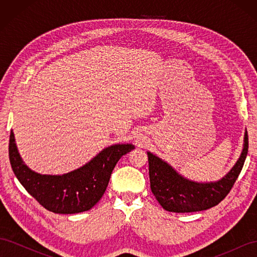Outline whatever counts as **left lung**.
I'll return each mask as SVG.
<instances>
[{
    "mask_svg": "<svg viewBox=\"0 0 257 257\" xmlns=\"http://www.w3.org/2000/svg\"><path fill=\"white\" fill-rule=\"evenodd\" d=\"M248 149L247 132L241 155L230 172L215 182L199 183L179 175L166 162L148 152L151 191L167 211L185 213L203 211L216 206L226 197L243 167Z\"/></svg>",
    "mask_w": 257,
    "mask_h": 257,
    "instance_id": "left-lung-1",
    "label": "left lung"
}]
</instances>
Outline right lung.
Instances as JSON below:
<instances>
[{"mask_svg": "<svg viewBox=\"0 0 257 257\" xmlns=\"http://www.w3.org/2000/svg\"><path fill=\"white\" fill-rule=\"evenodd\" d=\"M134 148L132 144L110 146L82 167L62 176L41 175L31 170L20 158L13 131L9 154L15 176L31 196L51 212L72 214L88 211L96 205L104 195L116 163Z\"/></svg>", "mask_w": 257, "mask_h": 257, "instance_id": "obj_1", "label": "right lung"}]
</instances>
